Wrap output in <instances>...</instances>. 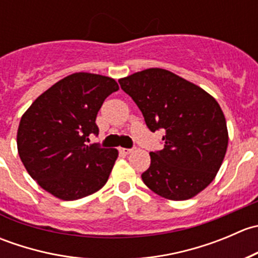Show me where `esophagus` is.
<instances>
[{"label": "esophagus", "instance_id": "34e87169", "mask_svg": "<svg viewBox=\"0 0 258 258\" xmlns=\"http://www.w3.org/2000/svg\"><path fill=\"white\" fill-rule=\"evenodd\" d=\"M119 151H121L122 153H124V155H128V153H131L132 151H134V148H124V147H122V148H119Z\"/></svg>", "mask_w": 258, "mask_h": 258}]
</instances>
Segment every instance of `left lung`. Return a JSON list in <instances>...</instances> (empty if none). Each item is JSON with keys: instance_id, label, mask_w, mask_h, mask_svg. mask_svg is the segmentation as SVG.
<instances>
[{"instance_id": "1", "label": "left lung", "mask_w": 258, "mask_h": 258, "mask_svg": "<svg viewBox=\"0 0 258 258\" xmlns=\"http://www.w3.org/2000/svg\"><path fill=\"white\" fill-rule=\"evenodd\" d=\"M141 110L151 132L165 131L163 148L150 152L141 175L155 194L183 201L213 181L228 144L226 119L217 101L199 86L162 69L118 80Z\"/></svg>"}]
</instances>
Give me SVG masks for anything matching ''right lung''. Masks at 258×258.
<instances>
[{
    "mask_svg": "<svg viewBox=\"0 0 258 258\" xmlns=\"http://www.w3.org/2000/svg\"><path fill=\"white\" fill-rule=\"evenodd\" d=\"M118 90L113 79L79 72L43 92L22 116L17 131L21 161L43 189L64 201L105 186L118 152L87 145L98 135L96 117L103 101Z\"/></svg>",
    "mask_w": 258,
    "mask_h": 258,
    "instance_id": "add662e5",
    "label": "right lung"
}]
</instances>
